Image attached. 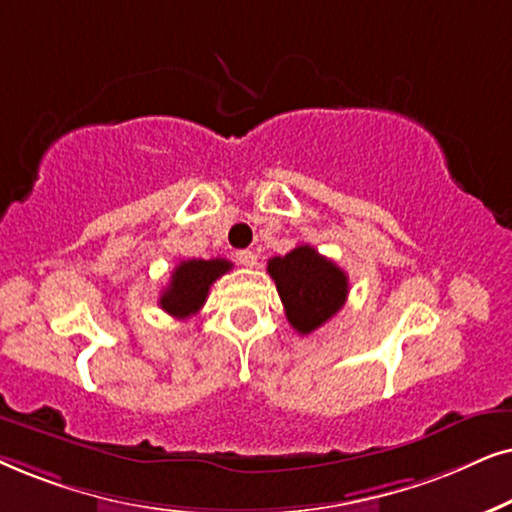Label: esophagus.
Here are the masks:
<instances>
[{"label":"esophagus","mask_w":512,"mask_h":512,"mask_svg":"<svg viewBox=\"0 0 512 512\" xmlns=\"http://www.w3.org/2000/svg\"><path fill=\"white\" fill-rule=\"evenodd\" d=\"M236 262L243 264V267H255L257 255L252 250H238L236 252Z\"/></svg>","instance_id":"esophagus-1"}]
</instances>
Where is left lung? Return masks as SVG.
<instances>
[{"label":"left lung","instance_id":"left-lung-1","mask_svg":"<svg viewBox=\"0 0 512 512\" xmlns=\"http://www.w3.org/2000/svg\"><path fill=\"white\" fill-rule=\"evenodd\" d=\"M281 295L288 323L299 335H311L342 309L349 295V276L311 245H297L267 264Z\"/></svg>","mask_w":512,"mask_h":512}]
</instances>
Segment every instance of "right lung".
Returning a JSON list of instances; mask_svg holds the SVG:
<instances>
[{
  "label": "right lung",
  "instance_id": "1",
  "mask_svg": "<svg viewBox=\"0 0 512 512\" xmlns=\"http://www.w3.org/2000/svg\"><path fill=\"white\" fill-rule=\"evenodd\" d=\"M231 269L229 260L215 257V260H185L170 274L168 288L163 290L159 306L173 318L185 320L206 304L210 285Z\"/></svg>",
  "mask_w": 512,
  "mask_h": 512
}]
</instances>
